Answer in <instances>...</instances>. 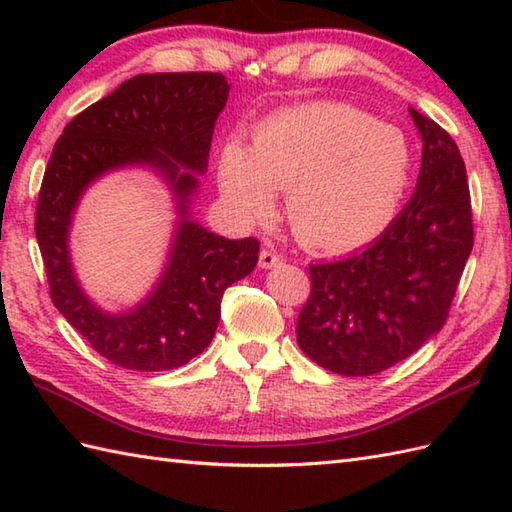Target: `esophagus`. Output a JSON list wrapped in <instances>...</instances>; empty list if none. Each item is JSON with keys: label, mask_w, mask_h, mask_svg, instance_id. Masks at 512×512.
Returning <instances> with one entry per match:
<instances>
[{"label": "esophagus", "mask_w": 512, "mask_h": 512, "mask_svg": "<svg viewBox=\"0 0 512 512\" xmlns=\"http://www.w3.org/2000/svg\"><path fill=\"white\" fill-rule=\"evenodd\" d=\"M277 264H281V257L275 253V250L264 248L259 253V268H275Z\"/></svg>", "instance_id": "34e87169"}]
</instances>
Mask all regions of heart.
Here are the masks:
<instances>
[{
  "mask_svg": "<svg viewBox=\"0 0 512 512\" xmlns=\"http://www.w3.org/2000/svg\"><path fill=\"white\" fill-rule=\"evenodd\" d=\"M411 167V145L398 127L352 105L317 101L266 118L248 149L228 143L217 182L244 220L266 217L273 191L286 189V217L299 242L347 253L396 220Z\"/></svg>",
  "mask_w": 512,
  "mask_h": 512,
  "instance_id": "1",
  "label": "heart"
}]
</instances>
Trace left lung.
Instances as JSON below:
<instances>
[{
  "mask_svg": "<svg viewBox=\"0 0 512 512\" xmlns=\"http://www.w3.org/2000/svg\"><path fill=\"white\" fill-rule=\"evenodd\" d=\"M409 114L422 138L411 200L361 253L310 266L312 290L297 319V343L341 376L385 372L438 334L473 248L460 149L431 118Z\"/></svg>",
  "mask_w": 512,
  "mask_h": 512,
  "instance_id": "obj_1",
  "label": "left lung"
}]
</instances>
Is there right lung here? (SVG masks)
Wrapping results in <instances>:
<instances>
[{"instance_id":"1","label":"right lung","mask_w":512,"mask_h":512,"mask_svg":"<svg viewBox=\"0 0 512 512\" xmlns=\"http://www.w3.org/2000/svg\"><path fill=\"white\" fill-rule=\"evenodd\" d=\"M220 72L138 74L65 125L43 173L35 233L50 297L72 328L118 367L167 372L206 350L220 323L224 290L253 273L255 237L226 239L191 220L213 127L228 99ZM125 166H151L168 180L179 222L168 266L136 309L112 315L84 295L67 237L92 181Z\"/></svg>"}]
</instances>
